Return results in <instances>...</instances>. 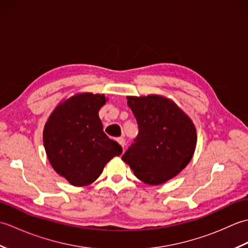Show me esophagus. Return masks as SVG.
<instances>
[{
    "label": "esophagus",
    "mask_w": 248,
    "mask_h": 248,
    "mask_svg": "<svg viewBox=\"0 0 248 248\" xmlns=\"http://www.w3.org/2000/svg\"><path fill=\"white\" fill-rule=\"evenodd\" d=\"M117 141H118V144H119L121 147H123V148H124L125 140H124V138H118V139H117Z\"/></svg>",
    "instance_id": "esophagus-1"
}]
</instances>
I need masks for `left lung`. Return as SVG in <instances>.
<instances>
[{"instance_id": "8db88e82", "label": "left lung", "mask_w": 248, "mask_h": 248, "mask_svg": "<svg viewBox=\"0 0 248 248\" xmlns=\"http://www.w3.org/2000/svg\"><path fill=\"white\" fill-rule=\"evenodd\" d=\"M127 99L139 134L121 160L144 183H165L192 160L197 143L193 121L171 99L161 94Z\"/></svg>"}]
</instances>
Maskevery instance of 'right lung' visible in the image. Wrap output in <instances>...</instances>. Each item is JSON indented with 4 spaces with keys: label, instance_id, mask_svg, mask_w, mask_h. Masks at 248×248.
I'll list each match as a JSON object with an SVG mask.
<instances>
[{
    "label": "right lung",
    "instance_id": "add662e5",
    "mask_svg": "<svg viewBox=\"0 0 248 248\" xmlns=\"http://www.w3.org/2000/svg\"><path fill=\"white\" fill-rule=\"evenodd\" d=\"M108 100L103 93H76L57 104L45 124L44 146L50 164L75 186L96 181L107 163L123 152L103 132L99 118Z\"/></svg>",
    "mask_w": 248,
    "mask_h": 248
}]
</instances>
